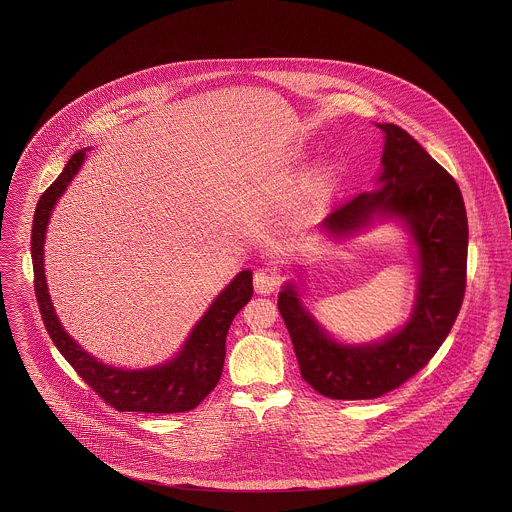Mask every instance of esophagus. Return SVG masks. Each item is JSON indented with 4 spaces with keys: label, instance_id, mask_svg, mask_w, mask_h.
<instances>
[{
    "label": "esophagus",
    "instance_id": "34e87169",
    "mask_svg": "<svg viewBox=\"0 0 512 512\" xmlns=\"http://www.w3.org/2000/svg\"><path fill=\"white\" fill-rule=\"evenodd\" d=\"M253 286L259 295H270L278 286V278L270 270H257L253 276Z\"/></svg>",
    "mask_w": 512,
    "mask_h": 512
}]
</instances>
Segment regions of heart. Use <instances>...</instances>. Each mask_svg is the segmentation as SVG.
<instances>
[{
    "instance_id": "obj_1",
    "label": "heart",
    "mask_w": 512,
    "mask_h": 512,
    "mask_svg": "<svg viewBox=\"0 0 512 512\" xmlns=\"http://www.w3.org/2000/svg\"><path fill=\"white\" fill-rule=\"evenodd\" d=\"M328 178H330V167L320 163V165H317L315 169H311V172L307 174L305 182H307L309 188H320V186H324L328 182Z\"/></svg>"
}]
</instances>
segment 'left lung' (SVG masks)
<instances>
[{"mask_svg":"<svg viewBox=\"0 0 512 512\" xmlns=\"http://www.w3.org/2000/svg\"><path fill=\"white\" fill-rule=\"evenodd\" d=\"M374 124L384 134L376 188L328 215L320 232L347 242L374 224L401 226L418 270L411 315L380 340L349 343L307 307L303 272L278 292L303 380L332 399H374L407 382L451 332L466 286L468 222L457 182L403 128Z\"/></svg>","mask_w":512,"mask_h":512,"instance_id":"obj_1","label":"left lung"}]
</instances>
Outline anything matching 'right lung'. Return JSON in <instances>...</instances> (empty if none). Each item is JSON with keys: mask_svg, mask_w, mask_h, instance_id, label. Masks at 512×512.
<instances>
[{"mask_svg": "<svg viewBox=\"0 0 512 512\" xmlns=\"http://www.w3.org/2000/svg\"><path fill=\"white\" fill-rule=\"evenodd\" d=\"M86 151L88 147L78 149L67 161L63 172L40 197L32 220L30 251L34 290L49 338L80 378L117 411L161 414L192 411L219 384L228 328L253 295V272L245 268L234 276V280L213 299L205 315L195 322L178 353L165 363L146 368H124L99 361L63 328L49 297L44 267L49 219L59 197L67 192L74 176L82 169Z\"/></svg>", "mask_w": 512, "mask_h": 512, "instance_id": "add662e5", "label": "right lung"}]
</instances>
